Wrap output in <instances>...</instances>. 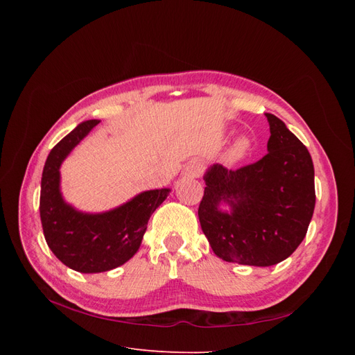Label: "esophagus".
Returning a JSON list of instances; mask_svg holds the SVG:
<instances>
[{"label":"esophagus","mask_w":355,"mask_h":355,"mask_svg":"<svg viewBox=\"0 0 355 355\" xmlns=\"http://www.w3.org/2000/svg\"><path fill=\"white\" fill-rule=\"evenodd\" d=\"M202 171V166L198 161H189V163L184 167L182 176L184 178H198Z\"/></svg>","instance_id":"34e87169"}]
</instances>
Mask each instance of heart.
Listing matches in <instances>:
<instances>
[{
	"label": "heart",
	"instance_id": "obj_1",
	"mask_svg": "<svg viewBox=\"0 0 355 355\" xmlns=\"http://www.w3.org/2000/svg\"><path fill=\"white\" fill-rule=\"evenodd\" d=\"M252 146H253V144H252V139L249 136L237 137L230 148V151L227 154V159L231 164L241 163V161L245 159L247 155L250 154Z\"/></svg>",
	"mask_w": 355,
	"mask_h": 355
}]
</instances>
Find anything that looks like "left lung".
<instances>
[{"label": "left lung", "instance_id": "left-lung-1", "mask_svg": "<svg viewBox=\"0 0 355 355\" xmlns=\"http://www.w3.org/2000/svg\"><path fill=\"white\" fill-rule=\"evenodd\" d=\"M265 116L271 136L262 159L239 170L213 164L202 176L200 225L214 254L227 262L280 263L302 243L313 219V158L280 118Z\"/></svg>", "mask_w": 355, "mask_h": 355}]
</instances>
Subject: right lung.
<instances>
[{
    "label": "right lung",
    "instance_id": "right-lung-1",
    "mask_svg": "<svg viewBox=\"0 0 355 355\" xmlns=\"http://www.w3.org/2000/svg\"><path fill=\"white\" fill-rule=\"evenodd\" d=\"M99 120L80 123L51 149L41 178L40 216L46 241L58 259L73 271H111L130 261L141 247L151 214L170 188L149 189L121 206L101 213H85L67 202L60 191V166Z\"/></svg>",
    "mask_w": 355,
    "mask_h": 355
}]
</instances>
